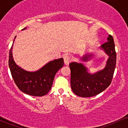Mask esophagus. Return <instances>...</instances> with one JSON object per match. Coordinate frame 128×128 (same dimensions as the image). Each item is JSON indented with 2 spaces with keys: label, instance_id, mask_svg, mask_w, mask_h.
I'll list each match as a JSON object with an SVG mask.
<instances>
[{
  "label": "esophagus",
  "instance_id": "esophagus-1",
  "mask_svg": "<svg viewBox=\"0 0 128 128\" xmlns=\"http://www.w3.org/2000/svg\"><path fill=\"white\" fill-rule=\"evenodd\" d=\"M64 64H66V65H68L69 64V62H70V57L68 55H66L64 56Z\"/></svg>",
  "mask_w": 128,
  "mask_h": 128
}]
</instances>
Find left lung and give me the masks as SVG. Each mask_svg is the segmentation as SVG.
<instances>
[{
	"label": "left lung",
	"mask_w": 128,
	"mask_h": 128,
	"mask_svg": "<svg viewBox=\"0 0 128 128\" xmlns=\"http://www.w3.org/2000/svg\"><path fill=\"white\" fill-rule=\"evenodd\" d=\"M107 40L100 46V49L109 56L103 70L90 74L88 72L87 68L81 63L73 62L69 64L71 88L77 96L84 98L94 96L105 90L111 83L116 65V52L114 39L111 35H109ZM92 56V54H86L81 60L88 61Z\"/></svg>",
	"instance_id": "1"
}]
</instances>
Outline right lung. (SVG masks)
<instances>
[{
	"instance_id": "add662e5",
	"label": "right lung",
	"mask_w": 128,
	"mask_h": 128,
	"mask_svg": "<svg viewBox=\"0 0 128 128\" xmlns=\"http://www.w3.org/2000/svg\"><path fill=\"white\" fill-rule=\"evenodd\" d=\"M16 37L9 53V67L14 82L20 90L27 94L44 96L51 89L56 73L64 66L63 58L50 61L37 71H26L17 66L13 59L12 49Z\"/></svg>"
}]
</instances>
